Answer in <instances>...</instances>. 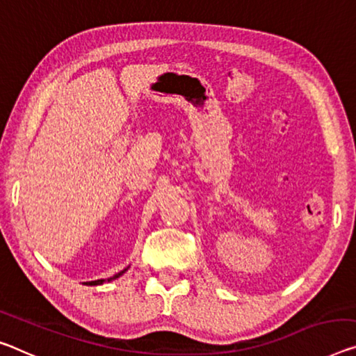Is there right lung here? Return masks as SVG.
Instances as JSON below:
<instances>
[{"instance_id": "obj_1", "label": "right lung", "mask_w": 356, "mask_h": 356, "mask_svg": "<svg viewBox=\"0 0 356 356\" xmlns=\"http://www.w3.org/2000/svg\"><path fill=\"white\" fill-rule=\"evenodd\" d=\"M129 270V267L127 269H124V270H121L119 273H116V275H113V277H109V278H106V280H103V278H100V280H94V282H86V285H90V286H94V285H103V283L105 282H111V280H116V278H119L122 275V273H125Z\"/></svg>"}]
</instances>
